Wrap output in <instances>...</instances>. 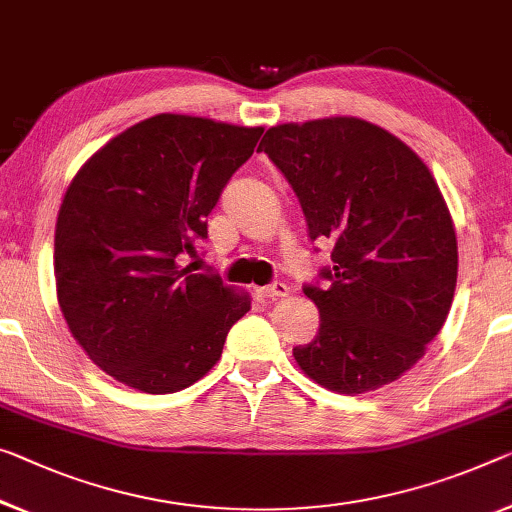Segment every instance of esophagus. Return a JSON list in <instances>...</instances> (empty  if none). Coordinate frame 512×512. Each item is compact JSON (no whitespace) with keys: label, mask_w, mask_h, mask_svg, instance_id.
I'll return each mask as SVG.
<instances>
[{"label":"esophagus","mask_w":512,"mask_h":512,"mask_svg":"<svg viewBox=\"0 0 512 512\" xmlns=\"http://www.w3.org/2000/svg\"><path fill=\"white\" fill-rule=\"evenodd\" d=\"M256 293L261 297H267V300H277V297H286L290 293V288L283 281H277V283H272V286L258 288Z\"/></svg>","instance_id":"1"}]
</instances>
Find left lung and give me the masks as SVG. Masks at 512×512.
I'll list each match as a JSON object with an SVG mask.
<instances>
[{
  "label": "left lung",
  "mask_w": 512,
  "mask_h": 512,
  "mask_svg": "<svg viewBox=\"0 0 512 512\" xmlns=\"http://www.w3.org/2000/svg\"><path fill=\"white\" fill-rule=\"evenodd\" d=\"M258 151L295 190L311 240L334 242L329 288H304L320 329L293 348L297 366L348 396L398 380L439 334L458 281L437 180L405 141L355 116L274 125Z\"/></svg>",
  "instance_id": "1"
}]
</instances>
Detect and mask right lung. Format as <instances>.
<instances>
[{"instance_id":"right-lung-1","label":"right lung","mask_w":512,"mask_h":512,"mask_svg":"<svg viewBox=\"0 0 512 512\" xmlns=\"http://www.w3.org/2000/svg\"><path fill=\"white\" fill-rule=\"evenodd\" d=\"M263 128L157 114L82 164L54 231L57 300L100 371L144 393H174L222 357L251 297L180 256L208 238L206 217Z\"/></svg>"}]
</instances>
